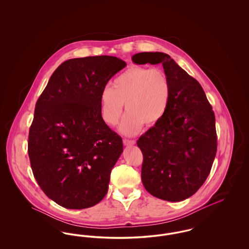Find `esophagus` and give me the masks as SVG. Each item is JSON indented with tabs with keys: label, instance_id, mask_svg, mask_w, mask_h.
I'll list each match as a JSON object with an SVG mask.
<instances>
[{
	"label": "esophagus",
	"instance_id": "esophagus-1",
	"mask_svg": "<svg viewBox=\"0 0 249 249\" xmlns=\"http://www.w3.org/2000/svg\"><path fill=\"white\" fill-rule=\"evenodd\" d=\"M124 145H133L135 143L134 140H130V139H124L123 140Z\"/></svg>",
	"mask_w": 249,
	"mask_h": 249
}]
</instances>
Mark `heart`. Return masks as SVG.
Instances as JSON below:
<instances>
[{"instance_id": "1", "label": "heart", "mask_w": 249, "mask_h": 249, "mask_svg": "<svg viewBox=\"0 0 249 249\" xmlns=\"http://www.w3.org/2000/svg\"><path fill=\"white\" fill-rule=\"evenodd\" d=\"M171 100V82L160 68L132 66L118 75L112 89L106 88L101 95V111L108 125L118 123L125 104L127 113L119 130L133 135L145 126H154L168 110Z\"/></svg>"}]
</instances>
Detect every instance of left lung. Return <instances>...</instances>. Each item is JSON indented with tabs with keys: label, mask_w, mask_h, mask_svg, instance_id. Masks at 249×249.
Wrapping results in <instances>:
<instances>
[{
	"label": "left lung",
	"mask_w": 249,
	"mask_h": 249,
	"mask_svg": "<svg viewBox=\"0 0 249 249\" xmlns=\"http://www.w3.org/2000/svg\"><path fill=\"white\" fill-rule=\"evenodd\" d=\"M136 64L161 63L171 82V100L162 119L137 141L142 151L141 178L155 197L181 201L199 190L216 153L215 118L200 83L168 54L142 52Z\"/></svg>",
	"instance_id": "1"
}]
</instances>
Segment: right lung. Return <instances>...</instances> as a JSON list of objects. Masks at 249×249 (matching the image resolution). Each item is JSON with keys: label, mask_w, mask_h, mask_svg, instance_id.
<instances>
[{"label": "right lung", "mask_w": 249, "mask_h": 249, "mask_svg": "<svg viewBox=\"0 0 249 249\" xmlns=\"http://www.w3.org/2000/svg\"><path fill=\"white\" fill-rule=\"evenodd\" d=\"M125 66L113 56L68 59L36 102L28 142L31 166L40 188L62 207L89 208L107 195L123 143L103 119L101 95Z\"/></svg>", "instance_id": "1"}]
</instances>
